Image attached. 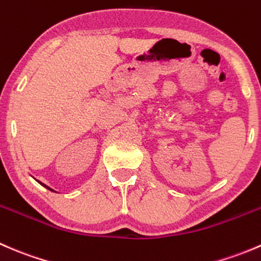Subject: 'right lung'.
<instances>
[{
	"mask_svg": "<svg viewBox=\"0 0 261 261\" xmlns=\"http://www.w3.org/2000/svg\"><path fill=\"white\" fill-rule=\"evenodd\" d=\"M38 181H39V180H38ZM39 183H40V184H41V186H43V187H45V188H46V189H49V191H51V192H55V191H54V189H51V188H50V187H48V186H46V184L41 183V181H39Z\"/></svg>",
	"mask_w": 261,
	"mask_h": 261,
	"instance_id": "obj_1",
	"label": "right lung"
}]
</instances>
